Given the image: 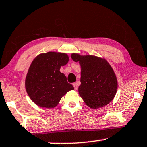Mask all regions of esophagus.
<instances>
[{
  "label": "esophagus",
  "mask_w": 147,
  "mask_h": 147,
  "mask_svg": "<svg viewBox=\"0 0 147 147\" xmlns=\"http://www.w3.org/2000/svg\"><path fill=\"white\" fill-rule=\"evenodd\" d=\"M72 85H73V86H74V88H75V90H77V89H78V85H77V83H74L73 84H72Z\"/></svg>",
  "instance_id": "34e87169"
}]
</instances>
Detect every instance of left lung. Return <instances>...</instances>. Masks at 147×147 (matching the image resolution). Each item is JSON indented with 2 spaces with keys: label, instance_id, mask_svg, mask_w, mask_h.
Listing matches in <instances>:
<instances>
[{
  "label": "left lung",
  "instance_id": "obj_1",
  "mask_svg": "<svg viewBox=\"0 0 147 147\" xmlns=\"http://www.w3.org/2000/svg\"><path fill=\"white\" fill-rule=\"evenodd\" d=\"M71 58L81 68L79 95L92 109L102 107L111 102L118 89V81L113 68L105 58L72 53Z\"/></svg>",
  "mask_w": 147,
  "mask_h": 147
}]
</instances>
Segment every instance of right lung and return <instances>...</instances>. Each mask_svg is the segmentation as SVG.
Returning <instances> with one entry per match:
<instances>
[{
	"instance_id": "add662e5",
	"label": "right lung",
	"mask_w": 147,
	"mask_h": 147,
	"mask_svg": "<svg viewBox=\"0 0 147 147\" xmlns=\"http://www.w3.org/2000/svg\"><path fill=\"white\" fill-rule=\"evenodd\" d=\"M68 60L66 53L57 52L40 54L34 58L25 78V89L33 102L40 107L52 108L68 91L74 89L60 71Z\"/></svg>"
}]
</instances>
